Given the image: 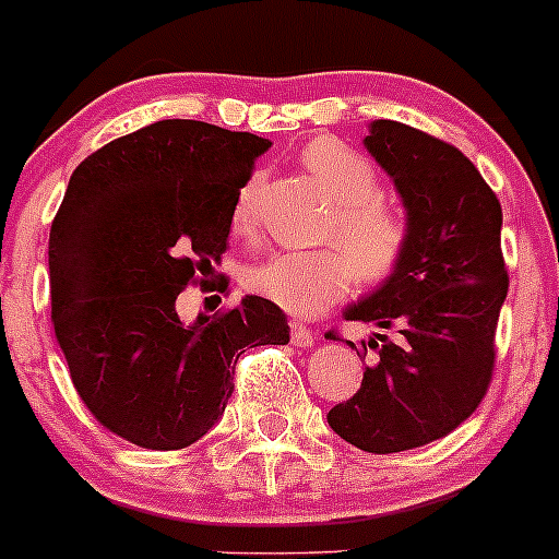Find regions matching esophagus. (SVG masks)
I'll use <instances>...</instances> for the list:
<instances>
[{
	"mask_svg": "<svg viewBox=\"0 0 559 559\" xmlns=\"http://www.w3.org/2000/svg\"><path fill=\"white\" fill-rule=\"evenodd\" d=\"M289 331H292V345L294 347H312V345H316V331L305 326V323L292 321Z\"/></svg>",
	"mask_w": 559,
	"mask_h": 559,
	"instance_id": "34e87169",
	"label": "esophagus"
}]
</instances>
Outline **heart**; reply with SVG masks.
Returning <instances> with one entry per match:
<instances>
[{"label":"heart","mask_w":559,"mask_h":559,"mask_svg":"<svg viewBox=\"0 0 559 559\" xmlns=\"http://www.w3.org/2000/svg\"><path fill=\"white\" fill-rule=\"evenodd\" d=\"M302 167L340 204L334 230L347 254L336 249L273 251L243 273V284L281 310L310 316L345 297L355 275L369 284L388 278L406 254L408 223L379 199V177L369 158L340 140H312L302 151ZM257 190L260 175L247 177L238 188L233 201L236 230L254 225Z\"/></svg>","instance_id":"1"}]
</instances>
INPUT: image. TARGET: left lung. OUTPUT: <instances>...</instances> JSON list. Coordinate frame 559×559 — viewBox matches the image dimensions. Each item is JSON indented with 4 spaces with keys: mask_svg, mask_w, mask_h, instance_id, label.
Masks as SVG:
<instances>
[{
    "mask_svg": "<svg viewBox=\"0 0 559 559\" xmlns=\"http://www.w3.org/2000/svg\"><path fill=\"white\" fill-rule=\"evenodd\" d=\"M364 145L395 182L408 247L382 286L342 316L397 336L369 340L377 355L360 390L326 419L355 449L397 453L445 438L486 395L509 286L501 204L475 164L432 134L377 119Z\"/></svg>",
    "mask_w": 559,
    "mask_h": 559,
    "instance_id": "8db88e82",
    "label": "left lung"
}]
</instances>
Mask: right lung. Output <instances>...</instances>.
Here are the masks:
<instances>
[{"instance_id": "right-lung-1", "label": "right lung", "mask_w": 559, "mask_h": 559, "mask_svg": "<svg viewBox=\"0 0 559 559\" xmlns=\"http://www.w3.org/2000/svg\"><path fill=\"white\" fill-rule=\"evenodd\" d=\"M270 140L164 119L73 169L50 230L55 340L103 427L177 451L223 416L247 347L286 345L278 305L180 321L177 297L228 247L233 201Z\"/></svg>"}]
</instances>
